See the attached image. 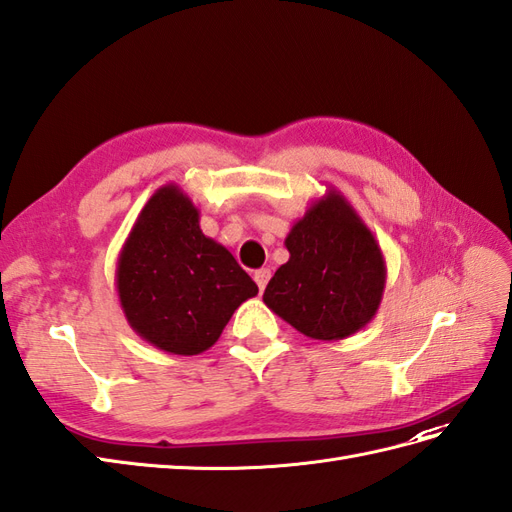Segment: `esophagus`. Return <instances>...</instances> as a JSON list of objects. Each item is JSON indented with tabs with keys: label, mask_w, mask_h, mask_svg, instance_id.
Returning <instances> with one entry per match:
<instances>
[{
	"label": "esophagus",
	"mask_w": 512,
	"mask_h": 512,
	"mask_svg": "<svg viewBox=\"0 0 512 512\" xmlns=\"http://www.w3.org/2000/svg\"><path fill=\"white\" fill-rule=\"evenodd\" d=\"M268 281H270V270H268V268H261V270L255 272V283H257V287H259V292L266 290Z\"/></svg>",
	"instance_id": "esophagus-1"
}]
</instances>
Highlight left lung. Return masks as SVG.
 Listing matches in <instances>:
<instances>
[{
    "label": "left lung",
    "mask_w": 512,
    "mask_h": 512,
    "mask_svg": "<svg viewBox=\"0 0 512 512\" xmlns=\"http://www.w3.org/2000/svg\"><path fill=\"white\" fill-rule=\"evenodd\" d=\"M290 259L270 279L264 303L296 331L337 342L381 307L387 266L374 233L346 196L326 188L285 238Z\"/></svg>",
    "instance_id": "8db88e82"
}]
</instances>
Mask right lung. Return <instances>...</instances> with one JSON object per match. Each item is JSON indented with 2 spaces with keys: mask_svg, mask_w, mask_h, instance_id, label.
Instances as JSON below:
<instances>
[{
  "mask_svg": "<svg viewBox=\"0 0 512 512\" xmlns=\"http://www.w3.org/2000/svg\"><path fill=\"white\" fill-rule=\"evenodd\" d=\"M116 292L131 329L170 355L212 348L257 285L199 225V209L177 183L155 190L116 261Z\"/></svg>",
  "mask_w": 512,
  "mask_h": 512,
  "instance_id": "obj_1",
  "label": "right lung"
}]
</instances>
